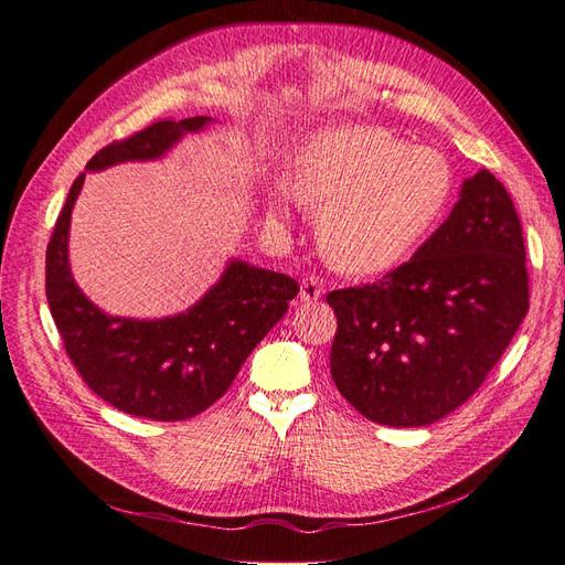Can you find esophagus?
Here are the masks:
<instances>
[{"instance_id": "obj_1", "label": "esophagus", "mask_w": 565, "mask_h": 565, "mask_svg": "<svg viewBox=\"0 0 565 565\" xmlns=\"http://www.w3.org/2000/svg\"><path fill=\"white\" fill-rule=\"evenodd\" d=\"M322 298V281L315 277H306L303 284H300V300L303 303H315V300Z\"/></svg>"}]
</instances>
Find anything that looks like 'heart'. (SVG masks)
<instances>
[{
  "instance_id": "1",
  "label": "heart",
  "mask_w": 565,
  "mask_h": 565,
  "mask_svg": "<svg viewBox=\"0 0 565 565\" xmlns=\"http://www.w3.org/2000/svg\"><path fill=\"white\" fill-rule=\"evenodd\" d=\"M292 188H277L271 212L298 196L322 206L318 233L332 265L359 277L395 271L436 231L455 175L438 149L409 147L380 127L327 129L298 153Z\"/></svg>"
}]
</instances>
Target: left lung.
<instances>
[{
	"mask_svg": "<svg viewBox=\"0 0 565 565\" xmlns=\"http://www.w3.org/2000/svg\"><path fill=\"white\" fill-rule=\"evenodd\" d=\"M337 315L330 371L375 424L428 426L465 404L530 308L513 200L489 170L409 262L383 281L327 294Z\"/></svg>",
	"mask_w": 565,
	"mask_h": 565,
	"instance_id": "left-lung-1",
	"label": "left lung"
}]
</instances>
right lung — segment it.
I'll return each mask as SVG.
<instances>
[{
    "instance_id": "right-lung-1",
    "label": "right lung",
    "mask_w": 565,
    "mask_h": 565,
    "mask_svg": "<svg viewBox=\"0 0 565 565\" xmlns=\"http://www.w3.org/2000/svg\"><path fill=\"white\" fill-rule=\"evenodd\" d=\"M212 117L153 122L100 149L86 163L98 173L127 161H159L185 135L204 132ZM86 173L74 180L45 255L52 320L74 369L115 409L153 422H182L209 409L238 375L300 291L286 274L228 259L218 281L194 306L168 318H120L100 310L74 281L70 226Z\"/></svg>"
}]
</instances>
